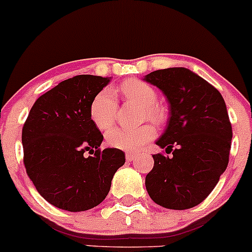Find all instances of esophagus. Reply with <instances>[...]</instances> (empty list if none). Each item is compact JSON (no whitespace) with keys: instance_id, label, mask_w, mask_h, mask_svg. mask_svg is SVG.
Here are the masks:
<instances>
[{"instance_id":"1","label":"esophagus","mask_w":252,"mask_h":252,"mask_svg":"<svg viewBox=\"0 0 252 252\" xmlns=\"http://www.w3.org/2000/svg\"><path fill=\"white\" fill-rule=\"evenodd\" d=\"M137 154H134V153H126V160L127 161H132L133 159H136Z\"/></svg>"}]
</instances>
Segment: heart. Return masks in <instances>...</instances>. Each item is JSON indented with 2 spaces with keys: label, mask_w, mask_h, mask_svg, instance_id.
<instances>
[{
  "label": "heart",
  "mask_w": 252,
  "mask_h": 252,
  "mask_svg": "<svg viewBox=\"0 0 252 252\" xmlns=\"http://www.w3.org/2000/svg\"><path fill=\"white\" fill-rule=\"evenodd\" d=\"M121 91L127 99L142 105L144 110V116L154 123H162L164 111L157 105L158 93L150 85L141 80H127L121 85ZM115 94L110 90L100 91L93 98L90 107V116L92 123L100 131H105L114 123L116 115ZM155 128L150 125H144L138 128H121L114 127L105 134V141L110 147L121 150H137L152 141L155 137Z\"/></svg>",
  "instance_id": "1"
}]
</instances>
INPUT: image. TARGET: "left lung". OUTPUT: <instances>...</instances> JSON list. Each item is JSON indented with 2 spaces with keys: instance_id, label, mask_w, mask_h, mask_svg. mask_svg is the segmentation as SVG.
<instances>
[{
  "instance_id": "obj_1",
  "label": "left lung",
  "mask_w": 252,
  "mask_h": 252,
  "mask_svg": "<svg viewBox=\"0 0 252 252\" xmlns=\"http://www.w3.org/2000/svg\"><path fill=\"white\" fill-rule=\"evenodd\" d=\"M144 81L167 98L170 116L157 141L166 153L153 155L145 188L154 203L171 210L196 206L219 183L229 161L232 125L221 93L186 68L157 70Z\"/></svg>"
}]
</instances>
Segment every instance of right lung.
I'll return each instance as SVG.
<instances>
[{
    "mask_svg": "<svg viewBox=\"0 0 252 252\" xmlns=\"http://www.w3.org/2000/svg\"><path fill=\"white\" fill-rule=\"evenodd\" d=\"M109 82L94 75L64 80L36 100L23 126L28 176L58 209L79 212L99 205L125 164L123 150L100 149L103 134L90 116L93 98Z\"/></svg>",
    "mask_w": 252,
    "mask_h": 252,
    "instance_id": "right-lung-1",
    "label": "right lung"
}]
</instances>
